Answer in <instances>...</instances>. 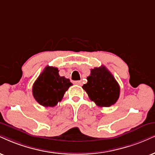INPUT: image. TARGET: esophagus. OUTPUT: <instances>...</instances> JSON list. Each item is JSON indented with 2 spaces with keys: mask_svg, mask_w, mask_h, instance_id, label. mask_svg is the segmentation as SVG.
<instances>
[{
  "mask_svg": "<svg viewBox=\"0 0 155 155\" xmlns=\"http://www.w3.org/2000/svg\"><path fill=\"white\" fill-rule=\"evenodd\" d=\"M73 83H74V84H76V85H82V81H74Z\"/></svg>",
  "mask_w": 155,
  "mask_h": 155,
  "instance_id": "34e87169",
  "label": "esophagus"
}]
</instances>
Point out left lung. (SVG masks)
<instances>
[{"label": "left lung", "mask_w": 155, "mask_h": 155, "mask_svg": "<svg viewBox=\"0 0 155 155\" xmlns=\"http://www.w3.org/2000/svg\"><path fill=\"white\" fill-rule=\"evenodd\" d=\"M87 80L83 88L97 106L109 107L119 98V85L105 66L92 69Z\"/></svg>", "instance_id": "1"}]
</instances>
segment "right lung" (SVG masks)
Segmentation results:
<instances>
[{
    "instance_id": "add662e5",
    "label": "right lung",
    "mask_w": 155,
    "mask_h": 155,
    "mask_svg": "<svg viewBox=\"0 0 155 155\" xmlns=\"http://www.w3.org/2000/svg\"><path fill=\"white\" fill-rule=\"evenodd\" d=\"M72 83L61 77L57 68L47 66L34 82L32 93L35 100L45 107H53L62 100Z\"/></svg>"
}]
</instances>
